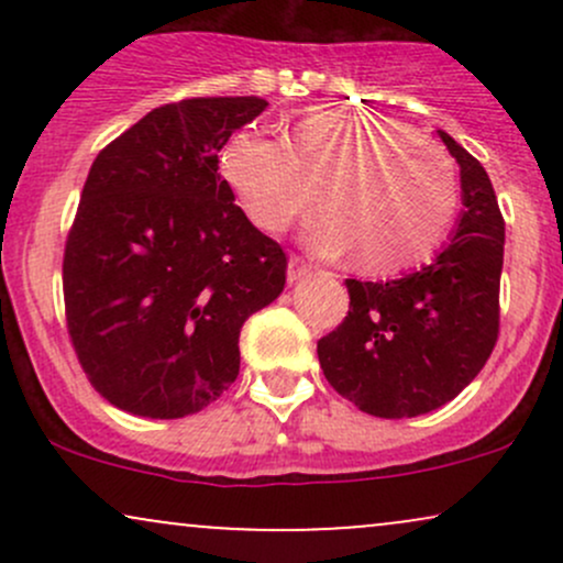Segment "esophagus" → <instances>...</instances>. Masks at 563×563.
Wrapping results in <instances>:
<instances>
[{
  "label": "esophagus",
  "mask_w": 563,
  "mask_h": 563,
  "mask_svg": "<svg viewBox=\"0 0 563 563\" xmlns=\"http://www.w3.org/2000/svg\"><path fill=\"white\" fill-rule=\"evenodd\" d=\"M309 273H312V267H309V264L303 262L299 254H290V260H288V280L294 283V280H299V277L309 275Z\"/></svg>",
  "instance_id": "esophagus-1"
}]
</instances>
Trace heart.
I'll list each match as a JSON object with an SVG mask.
<instances>
[{
    "label": "heart",
    "instance_id": "obj_1",
    "mask_svg": "<svg viewBox=\"0 0 563 563\" xmlns=\"http://www.w3.org/2000/svg\"><path fill=\"white\" fill-rule=\"evenodd\" d=\"M219 174L260 230H286L320 209L303 241L320 256L352 251L367 273H397L431 256L461 209V183L439 142L394 115L309 111L286 142L245 126L219 151Z\"/></svg>",
    "mask_w": 563,
    "mask_h": 563
}]
</instances>
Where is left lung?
Instances as JSON below:
<instances>
[{"instance_id":"8db88e82","label":"left lung","mask_w":563,"mask_h":563,"mask_svg":"<svg viewBox=\"0 0 563 563\" xmlns=\"http://www.w3.org/2000/svg\"><path fill=\"white\" fill-rule=\"evenodd\" d=\"M461 166L455 235L397 280L349 277V312L318 341L328 384L376 418H416L455 399L479 376L500 333L506 222L484 166L439 132Z\"/></svg>"}]
</instances>
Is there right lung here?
Returning <instances> with one entry per match:
<instances>
[{
  "mask_svg": "<svg viewBox=\"0 0 563 563\" xmlns=\"http://www.w3.org/2000/svg\"><path fill=\"white\" fill-rule=\"evenodd\" d=\"M262 97H190L97 153L63 254L70 344L119 410L185 418L241 371L243 322L286 286V251L235 206L219 151Z\"/></svg>",
  "mask_w": 563,
  "mask_h": 563,
  "instance_id": "obj_1",
  "label": "right lung"
}]
</instances>
